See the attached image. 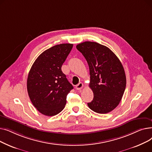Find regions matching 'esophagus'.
I'll return each instance as SVG.
<instances>
[{"mask_svg": "<svg viewBox=\"0 0 152 152\" xmlns=\"http://www.w3.org/2000/svg\"><path fill=\"white\" fill-rule=\"evenodd\" d=\"M83 86H84V85L82 83H79L78 84H77L76 86V90H81L83 87Z\"/></svg>", "mask_w": 152, "mask_h": 152, "instance_id": "1", "label": "esophagus"}]
</instances>
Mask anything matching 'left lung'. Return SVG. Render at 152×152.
<instances>
[{"label": "left lung", "instance_id": "8db88e82", "mask_svg": "<svg viewBox=\"0 0 152 152\" xmlns=\"http://www.w3.org/2000/svg\"><path fill=\"white\" fill-rule=\"evenodd\" d=\"M76 48L89 67V87L94 99L87 105L98 113L110 112L119 105L126 88L122 63L109 48L97 42L86 41L77 44Z\"/></svg>", "mask_w": 152, "mask_h": 152}]
</instances>
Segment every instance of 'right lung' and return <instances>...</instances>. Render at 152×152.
Listing matches in <instances>:
<instances>
[{"instance_id": "right-lung-1", "label": "right lung", "mask_w": 152, "mask_h": 152, "mask_svg": "<svg viewBox=\"0 0 152 152\" xmlns=\"http://www.w3.org/2000/svg\"><path fill=\"white\" fill-rule=\"evenodd\" d=\"M73 45L61 44L42 52L29 72L27 90L30 100L42 115L52 116L65 108L66 96L73 86L61 71Z\"/></svg>"}]
</instances>
